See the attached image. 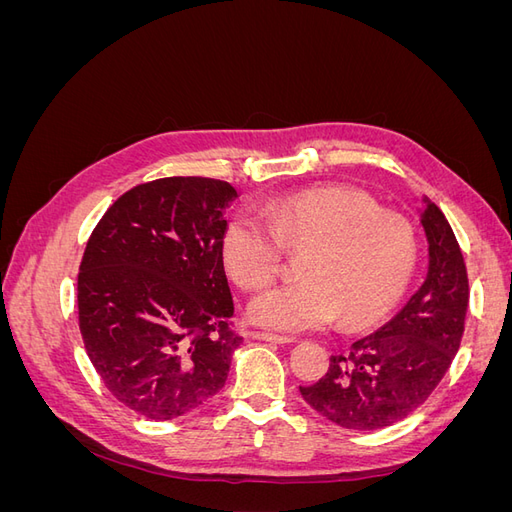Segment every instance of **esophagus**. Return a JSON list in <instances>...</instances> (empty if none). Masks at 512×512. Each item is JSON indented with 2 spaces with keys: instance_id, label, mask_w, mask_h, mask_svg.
<instances>
[{
  "instance_id": "esophagus-1",
  "label": "esophagus",
  "mask_w": 512,
  "mask_h": 512,
  "mask_svg": "<svg viewBox=\"0 0 512 512\" xmlns=\"http://www.w3.org/2000/svg\"><path fill=\"white\" fill-rule=\"evenodd\" d=\"M254 339H262V342H273V344H292L294 339L288 335H277V333H267V331H256L252 333Z\"/></svg>"
}]
</instances>
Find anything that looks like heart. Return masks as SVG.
Wrapping results in <instances>:
<instances>
[{"mask_svg": "<svg viewBox=\"0 0 512 512\" xmlns=\"http://www.w3.org/2000/svg\"><path fill=\"white\" fill-rule=\"evenodd\" d=\"M265 213L269 222L237 211L224 228V265L241 286L267 284L282 267L284 245L307 250L303 280L273 284L247 303V316L258 327L316 331L339 312L348 324H365L404 294L416 262L414 228L369 194L324 185L275 198Z\"/></svg>", "mask_w": 512, "mask_h": 512, "instance_id": "1", "label": "heart"}]
</instances>
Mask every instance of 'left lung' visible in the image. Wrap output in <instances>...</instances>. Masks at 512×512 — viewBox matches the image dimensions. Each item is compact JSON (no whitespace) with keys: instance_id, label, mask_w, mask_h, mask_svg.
<instances>
[{"instance_id":"1","label":"left lung","mask_w":512,"mask_h":512,"mask_svg":"<svg viewBox=\"0 0 512 512\" xmlns=\"http://www.w3.org/2000/svg\"><path fill=\"white\" fill-rule=\"evenodd\" d=\"M423 205L429 265L421 288L378 331L331 356L316 384L299 389L339 427L371 431L406 418L436 391L459 350L470 301L466 262L444 213L427 196Z\"/></svg>"}]
</instances>
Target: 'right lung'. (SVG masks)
I'll return each mask as SVG.
<instances>
[{
	"instance_id": "1",
	"label": "right lung",
	"mask_w": 512,
	"mask_h": 512,
	"mask_svg": "<svg viewBox=\"0 0 512 512\" xmlns=\"http://www.w3.org/2000/svg\"><path fill=\"white\" fill-rule=\"evenodd\" d=\"M239 192L207 177H166L117 198L87 241L79 327L102 382L151 421L222 391L243 337L224 273V213Z\"/></svg>"
}]
</instances>
